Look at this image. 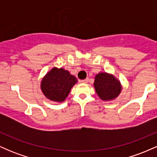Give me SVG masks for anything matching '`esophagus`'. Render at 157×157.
<instances>
[{"label":"esophagus","instance_id":"obj_1","mask_svg":"<svg viewBox=\"0 0 157 157\" xmlns=\"http://www.w3.org/2000/svg\"><path fill=\"white\" fill-rule=\"evenodd\" d=\"M80 82H82V83H87V82H89V78H86V79H85V80H81Z\"/></svg>","mask_w":157,"mask_h":157}]
</instances>
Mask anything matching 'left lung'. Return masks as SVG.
<instances>
[{
	"instance_id": "obj_1",
	"label": "left lung",
	"mask_w": 157,
	"mask_h": 157,
	"mask_svg": "<svg viewBox=\"0 0 157 157\" xmlns=\"http://www.w3.org/2000/svg\"><path fill=\"white\" fill-rule=\"evenodd\" d=\"M96 93L103 101H111L120 94L122 86L120 81L112 74L100 72L96 75L94 82Z\"/></svg>"
}]
</instances>
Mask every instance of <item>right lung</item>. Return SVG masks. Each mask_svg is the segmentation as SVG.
Here are the masks:
<instances>
[{"label": "right lung", "mask_w": 157, "mask_h": 157, "mask_svg": "<svg viewBox=\"0 0 157 157\" xmlns=\"http://www.w3.org/2000/svg\"><path fill=\"white\" fill-rule=\"evenodd\" d=\"M77 82L76 77L67 70L54 67L43 77L40 89L49 100L62 102L67 98L71 88Z\"/></svg>", "instance_id": "obj_1"}]
</instances>
